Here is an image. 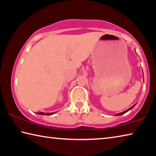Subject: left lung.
<instances>
[{"label": "left lung", "instance_id": "left-lung-1", "mask_svg": "<svg viewBox=\"0 0 156 156\" xmlns=\"http://www.w3.org/2000/svg\"><path fill=\"white\" fill-rule=\"evenodd\" d=\"M136 104H134V106H132V107H130V108H128V109H127V110H126V111H123V112H122L118 113V114H117V115H116V116H119V115H123V114H125V113H126L127 112H128V111H129V110H131V109H132V108H134V107L135 106V105H136Z\"/></svg>", "mask_w": 156, "mask_h": 156}]
</instances>
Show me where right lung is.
Masks as SVG:
<instances>
[{"label":"right lung","mask_w":156,"mask_h":156,"mask_svg":"<svg viewBox=\"0 0 156 156\" xmlns=\"http://www.w3.org/2000/svg\"><path fill=\"white\" fill-rule=\"evenodd\" d=\"M56 112H51V113H49V112H37V115H54L55 114Z\"/></svg>","instance_id":"obj_1"}]
</instances>
